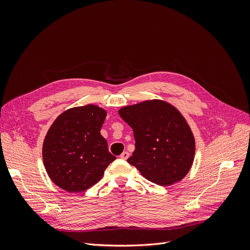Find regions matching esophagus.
Instances as JSON below:
<instances>
[{"instance_id":"34e87169","label":"esophagus","mask_w":250,"mask_h":250,"mask_svg":"<svg viewBox=\"0 0 250 250\" xmlns=\"http://www.w3.org/2000/svg\"><path fill=\"white\" fill-rule=\"evenodd\" d=\"M128 157H129V153H128L127 151H124V152L120 155V158H121V160H124V161H126Z\"/></svg>"}]
</instances>
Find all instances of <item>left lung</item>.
I'll return each instance as SVG.
<instances>
[{
	"label": "left lung",
	"mask_w": 250,
	"mask_h": 250,
	"mask_svg": "<svg viewBox=\"0 0 250 250\" xmlns=\"http://www.w3.org/2000/svg\"><path fill=\"white\" fill-rule=\"evenodd\" d=\"M134 134L135 150L127 162L146 179L171 186L186 177L195 157V138L188 121L175 106L160 99L119 109Z\"/></svg>",
	"instance_id": "8db88e82"
}]
</instances>
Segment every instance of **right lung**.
<instances>
[{
	"label": "right lung",
	"mask_w": 250,
	"mask_h": 250,
	"mask_svg": "<svg viewBox=\"0 0 250 250\" xmlns=\"http://www.w3.org/2000/svg\"><path fill=\"white\" fill-rule=\"evenodd\" d=\"M106 116V109L87 104L64 110L52 123L42 144V161L57 187L70 193L85 191L116 160L100 133Z\"/></svg>",
	"instance_id": "obj_1"
}]
</instances>
